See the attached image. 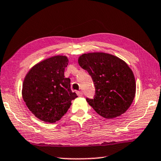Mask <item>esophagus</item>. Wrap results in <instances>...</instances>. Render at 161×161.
Instances as JSON below:
<instances>
[{
  "mask_svg": "<svg viewBox=\"0 0 161 161\" xmlns=\"http://www.w3.org/2000/svg\"><path fill=\"white\" fill-rule=\"evenodd\" d=\"M77 95H78L79 97H82V96H83V93H82V92H81V91L77 92Z\"/></svg>",
  "mask_w": 161,
  "mask_h": 161,
  "instance_id": "esophagus-1",
  "label": "esophagus"
}]
</instances>
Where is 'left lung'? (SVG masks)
<instances>
[{"label":"left lung","instance_id":"8db88e82","mask_svg":"<svg viewBox=\"0 0 161 161\" xmlns=\"http://www.w3.org/2000/svg\"><path fill=\"white\" fill-rule=\"evenodd\" d=\"M78 63L94 81V99H86L95 111L106 119H114L126 112L134 99L136 88L129 65L116 56L104 53L81 54Z\"/></svg>","mask_w":161,"mask_h":161}]
</instances>
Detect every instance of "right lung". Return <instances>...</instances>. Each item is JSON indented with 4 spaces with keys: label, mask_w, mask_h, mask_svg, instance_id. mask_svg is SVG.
<instances>
[{
    "label": "right lung",
    "mask_w": 161,
    "mask_h": 161,
    "mask_svg": "<svg viewBox=\"0 0 161 161\" xmlns=\"http://www.w3.org/2000/svg\"><path fill=\"white\" fill-rule=\"evenodd\" d=\"M69 60L57 55L39 62L29 70L24 79L23 99L30 111L45 122L59 121L77 96L70 88V79L64 77Z\"/></svg>",
    "instance_id": "1"
}]
</instances>
